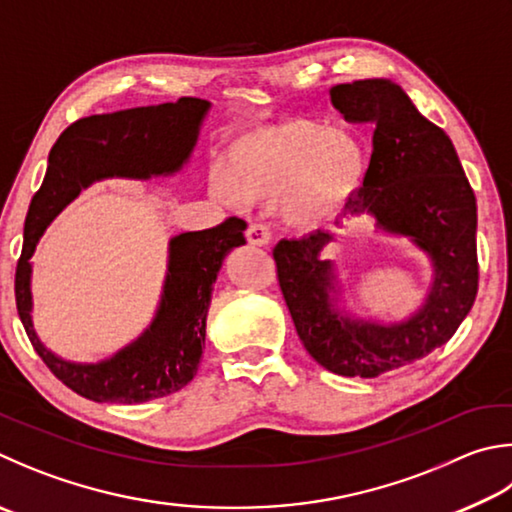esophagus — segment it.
<instances>
[{"label":"esophagus","instance_id":"obj_1","mask_svg":"<svg viewBox=\"0 0 512 512\" xmlns=\"http://www.w3.org/2000/svg\"><path fill=\"white\" fill-rule=\"evenodd\" d=\"M246 239L250 246H268L273 239L271 228H268L266 224H250L246 230Z\"/></svg>","mask_w":512,"mask_h":512}]
</instances>
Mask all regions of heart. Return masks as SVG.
Wrapping results in <instances>:
<instances>
[{
  "mask_svg": "<svg viewBox=\"0 0 512 512\" xmlns=\"http://www.w3.org/2000/svg\"><path fill=\"white\" fill-rule=\"evenodd\" d=\"M369 159L356 136L295 118L241 134L219 165L217 192L239 203H282L288 224L336 221L365 185Z\"/></svg>",
  "mask_w": 512,
  "mask_h": 512,
  "instance_id": "obj_1",
  "label": "heart"
}]
</instances>
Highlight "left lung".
Listing matches in <instances>:
<instances>
[{
    "label": "left lung",
    "instance_id": "left-lung-1",
    "mask_svg": "<svg viewBox=\"0 0 512 512\" xmlns=\"http://www.w3.org/2000/svg\"><path fill=\"white\" fill-rule=\"evenodd\" d=\"M349 123H374L365 185L347 217L371 215L387 232L410 237L432 257L434 284L407 322L380 327L331 309L333 235L282 239L273 250L277 282L304 349L338 376L376 378L412 365L448 342L470 313L479 286L477 201L452 141L392 80H356L331 89Z\"/></svg>",
    "mask_w": 512,
    "mask_h": 512
}]
</instances>
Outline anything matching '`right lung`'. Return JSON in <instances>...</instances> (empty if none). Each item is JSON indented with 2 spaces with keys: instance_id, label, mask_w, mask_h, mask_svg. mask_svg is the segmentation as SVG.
Listing matches in <instances>:
<instances>
[{
  "instance_id": "right-lung-1",
  "label": "right lung",
  "mask_w": 512,
  "mask_h": 512,
  "mask_svg": "<svg viewBox=\"0 0 512 512\" xmlns=\"http://www.w3.org/2000/svg\"><path fill=\"white\" fill-rule=\"evenodd\" d=\"M210 102L181 98L156 107L87 116L71 123L51 147L49 170L35 192L24 224V246L15 271L17 313L37 356L73 392L96 403H145L174 394L199 369L206 342L212 284L224 257L244 246L246 221L228 217L208 230L183 232L170 241V266L159 313L134 345L98 365L60 360L37 340L31 322V255L51 219L91 181L107 176L150 179L176 172L197 143Z\"/></svg>"
}]
</instances>
